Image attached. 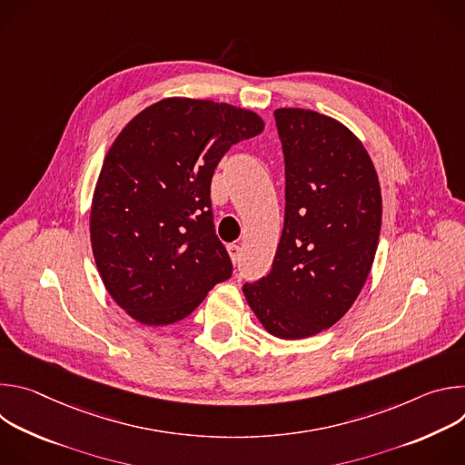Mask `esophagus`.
I'll return each mask as SVG.
<instances>
[{"label":"esophagus","mask_w":465,"mask_h":465,"mask_svg":"<svg viewBox=\"0 0 465 465\" xmlns=\"http://www.w3.org/2000/svg\"><path fill=\"white\" fill-rule=\"evenodd\" d=\"M228 253H230L232 261L237 262L241 259V246L239 244H228Z\"/></svg>","instance_id":"obj_1"}]
</instances>
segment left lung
<instances>
[{"instance_id":"8db88e82","label":"left lung","mask_w":465,"mask_h":465,"mask_svg":"<svg viewBox=\"0 0 465 465\" xmlns=\"http://www.w3.org/2000/svg\"><path fill=\"white\" fill-rule=\"evenodd\" d=\"M285 158V223L271 272L244 283L271 335L296 341L337 323L362 291L381 232L375 167L342 123L312 110L274 112Z\"/></svg>"}]
</instances>
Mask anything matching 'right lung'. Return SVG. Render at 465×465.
<instances>
[{
	"instance_id": "1",
	"label": "right lung",
	"mask_w": 465,
	"mask_h": 465,
	"mask_svg": "<svg viewBox=\"0 0 465 465\" xmlns=\"http://www.w3.org/2000/svg\"><path fill=\"white\" fill-rule=\"evenodd\" d=\"M262 128L250 110L171 97L121 130L95 185L90 233L103 283L132 318L174 323L232 278L212 178L232 145Z\"/></svg>"
}]
</instances>
